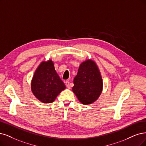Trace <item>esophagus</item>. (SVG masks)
Listing matches in <instances>:
<instances>
[{"label": "esophagus", "mask_w": 146, "mask_h": 146, "mask_svg": "<svg viewBox=\"0 0 146 146\" xmlns=\"http://www.w3.org/2000/svg\"><path fill=\"white\" fill-rule=\"evenodd\" d=\"M65 84H66V87L68 88V89H70V88H71V87H70V82L68 81H66V82H65Z\"/></svg>", "instance_id": "1"}]
</instances>
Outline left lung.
I'll return each mask as SVG.
<instances>
[{"instance_id": "1", "label": "left lung", "mask_w": 146, "mask_h": 146, "mask_svg": "<svg viewBox=\"0 0 146 146\" xmlns=\"http://www.w3.org/2000/svg\"><path fill=\"white\" fill-rule=\"evenodd\" d=\"M73 82V91L84 105L93 103L101 94L102 79L98 66L93 61H85L80 65Z\"/></svg>"}]
</instances>
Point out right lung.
I'll list each match as a JSON object with an SVG mask.
<instances>
[{
  "label": "right lung",
  "mask_w": 146,
  "mask_h": 146,
  "mask_svg": "<svg viewBox=\"0 0 146 146\" xmlns=\"http://www.w3.org/2000/svg\"><path fill=\"white\" fill-rule=\"evenodd\" d=\"M65 88L66 86L56 73L52 61L41 62L31 83V89L36 98L43 103H52Z\"/></svg>",
  "instance_id": "add662e5"
}]
</instances>
